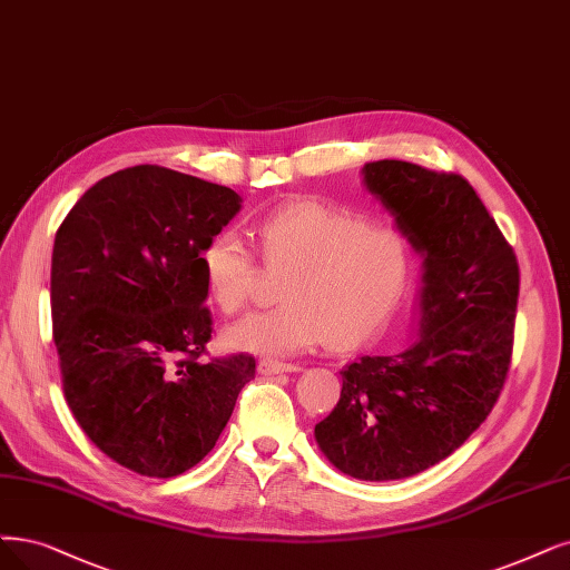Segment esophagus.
<instances>
[{
  "instance_id": "esophagus-1",
  "label": "esophagus",
  "mask_w": 570,
  "mask_h": 570,
  "mask_svg": "<svg viewBox=\"0 0 570 570\" xmlns=\"http://www.w3.org/2000/svg\"><path fill=\"white\" fill-rule=\"evenodd\" d=\"M258 371L263 375H277V373H293L301 371L298 364H286V362H277V360H261L258 362Z\"/></svg>"
}]
</instances>
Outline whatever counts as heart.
<instances>
[{"label": "heart", "mask_w": 570, "mask_h": 570, "mask_svg": "<svg viewBox=\"0 0 570 570\" xmlns=\"http://www.w3.org/2000/svg\"><path fill=\"white\" fill-rule=\"evenodd\" d=\"M256 237L263 263L288 269L279 288L284 305L229 326L225 341L237 350L296 354L324 343L352 350L387 326L413 279V242L350 206L288 202L256 223ZM199 265L210 303L225 314L244 309L256 277L244 239L218 232Z\"/></svg>", "instance_id": "b5f03b06"}]
</instances>
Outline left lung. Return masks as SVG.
<instances>
[{
    "instance_id": "1",
    "label": "left lung",
    "mask_w": 570,
    "mask_h": 570,
    "mask_svg": "<svg viewBox=\"0 0 570 570\" xmlns=\"http://www.w3.org/2000/svg\"><path fill=\"white\" fill-rule=\"evenodd\" d=\"M364 183L425 258L420 335L350 364L314 436L343 474L394 481L449 458L493 411L512 364L519 263L462 176L383 159Z\"/></svg>"
}]
</instances>
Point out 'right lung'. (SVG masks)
<instances>
[{
  "mask_svg": "<svg viewBox=\"0 0 570 570\" xmlns=\"http://www.w3.org/2000/svg\"><path fill=\"white\" fill-rule=\"evenodd\" d=\"M239 208L235 189L140 164L89 187L56 232L66 402L105 455L142 476L195 468L256 375L244 352L202 360L214 322L199 256Z\"/></svg>",
  "mask_w": 570,
  "mask_h": 570,
  "instance_id": "1",
  "label": "right lung"
}]
</instances>
